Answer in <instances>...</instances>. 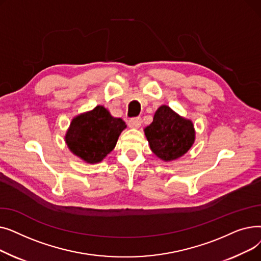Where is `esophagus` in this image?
Listing matches in <instances>:
<instances>
[{"label": "esophagus", "mask_w": 261, "mask_h": 261, "mask_svg": "<svg viewBox=\"0 0 261 261\" xmlns=\"http://www.w3.org/2000/svg\"><path fill=\"white\" fill-rule=\"evenodd\" d=\"M128 125L130 128H140L141 125H142V119L141 117H134V118H131L129 121H128Z\"/></svg>", "instance_id": "obj_1"}]
</instances>
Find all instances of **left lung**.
Masks as SVG:
<instances>
[{"label": "left lung", "mask_w": 261, "mask_h": 261, "mask_svg": "<svg viewBox=\"0 0 261 261\" xmlns=\"http://www.w3.org/2000/svg\"><path fill=\"white\" fill-rule=\"evenodd\" d=\"M144 132L151 151L164 162L182 158L196 140L193 121L177 114L166 105L156 110L153 121Z\"/></svg>", "instance_id": "1"}]
</instances>
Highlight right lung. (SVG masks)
<instances>
[{
  "instance_id": "add662e5",
  "label": "right lung",
  "mask_w": 261,
  "mask_h": 261,
  "mask_svg": "<svg viewBox=\"0 0 261 261\" xmlns=\"http://www.w3.org/2000/svg\"><path fill=\"white\" fill-rule=\"evenodd\" d=\"M127 128L121 118L113 117L103 106L76 115L64 135L70 151L88 164L100 163L115 148Z\"/></svg>"
}]
</instances>
